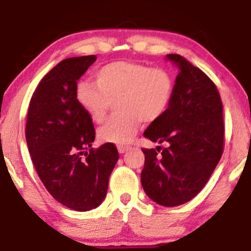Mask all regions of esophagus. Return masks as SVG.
<instances>
[{
	"label": "esophagus",
	"instance_id": "34e87169",
	"mask_svg": "<svg viewBox=\"0 0 251 251\" xmlns=\"http://www.w3.org/2000/svg\"><path fill=\"white\" fill-rule=\"evenodd\" d=\"M128 149L129 146L125 145V144H119V145H118V151H119V153H125Z\"/></svg>",
	"mask_w": 251,
	"mask_h": 251
}]
</instances>
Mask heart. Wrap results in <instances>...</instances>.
Listing matches in <instances>:
<instances>
[{"label": "heart", "mask_w": 251, "mask_h": 251, "mask_svg": "<svg viewBox=\"0 0 251 251\" xmlns=\"http://www.w3.org/2000/svg\"><path fill=\"white\" fill-rule=\"evenodd\" d=\"M96 82L82 80L75 87L79 106L94 123L106 119L112 101L117 113L98 132L106 143L122 144L137 133L142 120L152 123L165 114L172 101L175 80L163 67L114 61L94 74Z\"/></svg>", "instance_id": "1"}]
</instances>
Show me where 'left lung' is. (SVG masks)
<instances>
[{"label": "left lung", "instance_id": "obj_1", "mask_svg": "<svg viewBox=\"0 0 251 251\" xmlns=\"http://www.w3.org/2000/svg\"><path fill=\"white\" fill-rule=\"evenodd\" d=\"M168 59L179 67L170 107L152 122L146 138L166 148L142 149L144 191L163 206H177L208 183L224 150L223 105L210 77L178 54Z\"/></svg>", "mask_w": 251, "mask_h": 251}]
</instances>
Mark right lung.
Instances as JSON below:
<instances>
[{
    "mask_svg": "<svg viewBox=\"0 0 251 251\" xmlns=\"http://www.w3.org/2000/svg\"><path fill=\"white\" fill-rule=\"evenodd\" d=\"M96 55L59 62L39 82L28 107L25 139L40 179L57 201L76 211L97 208L119 159L113 143L92 148L93 122L75 99L76 81Z\"/></svg>",
    "mask_w": 251,
    "mask_h": 251,
    "instance_id": "1",
    "label": "right lung"
}]
</instances>
